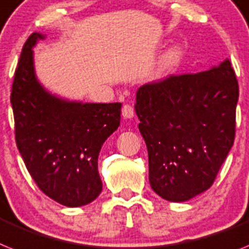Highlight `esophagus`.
<instances>
[{
  "label": "esophagus",
  "mask_w": 249,
  "mask_h": 249,
  "mask_svg": "<svg viewBox=\"0 0 249 249\" xmlns=\"http://www.w3.org/2000/svg\"><path fill=\"white\" fill-rule=\"evenodd\" d=\"M133 116H135V110H133V108L129 104H124V106L122 107V117L124 118V120H131V118H133Z\"/></svg>",
  "instance_id": "34e87169"
}]
</instances>
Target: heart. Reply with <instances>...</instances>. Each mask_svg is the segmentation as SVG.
<instances>
[{
  "label": "heart",
  "mask_w": 249,
  "mask_h": 249,
  "mask_svg": "<svg viewBox=\"0 0 249 249\" xmlns=\"http://www.w3.org/2000/svg\"><path fill=\"white\" fill-rule=\"evenodd\" d=\"M182 59H183V49L179 46H173L168 48L153 66V69L149 73L150 79L153 81L163 80L165 76L169 75L179 66Z\"/></svg>",
  "instance_id": "1"
}]
</instances>
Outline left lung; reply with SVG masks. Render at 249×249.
Segmentation results:
<instances>
[{
  "label": "left lung",
  "instance_id": "left-lung-1",
  "mask_svg": "<svg viewBox=\"0 0 249 249\" xmlns=\"http://www.w3.org/2000/svg\"><path fill=\"white\" fill-rule=\"evenodd\" d=\"M239 86L225 59L198 73L141 86L135 110L155 194L184 202L213 186L235 136Z\"/></svg>",
  "mask_w": 249,
  "mask_h": 249
}]
</instances>
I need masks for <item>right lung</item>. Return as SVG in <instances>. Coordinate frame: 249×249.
<instances>
[{"label":"right lung","mask_w":249,"mask_h":249,"mask_svg":"<svg viewBox=\"0 0 249 249\" xmlns=\"http://www.w3.org/2000/svg\"><path fill=\"white\" fill-rule=\"evenodd\" d=\"M22 47L11 99L18 149L42 192L69 207L92 202L102 192L98 157L121 122V103H83L49 92L36 77L33 48Z\"/></svg>","instance_id":"1"}]
</instances>
